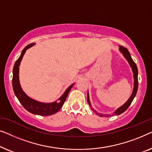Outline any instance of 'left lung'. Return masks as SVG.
<instances>
[{
	"mask_svg": "<svg viewBox=\"0 0 152 152\" xmlns=\"http://www.w3.org/2000/svg\"><path fill=\"white\" fill-rule=\"evenodd\" d=\"M119 50L122 53V55L124 57H125V59L127 60L129 64V65L131 66V68H132V71H133V73H134V89H133V92L132 93V95H131V96L129 98L127 101L123 105L121 106V107L118 108V109L115 110V111L113 113V115H110V114H102V113H99L98 112L95 111V109H93L92 107H91V102H90V99H89V95H88V94H87V101H88V103L89 106H90L91 109L93 110V112L95 113L97 115L101 116V117H110V116L111 115H120V114H121L123 113L126 111V109H128L129 107L131 104H132L133 99L136 96V93H137V91H138V68H137V66L136 64H135V62L133 61L132 57H131V55L129 53V52L128 51V50L126 48H124L123 46H122V45H119Z\"/></svg>",
	"mask_w": 152,
	"mask_h": 152,
	"instance_id": "left-lung-1",
	"label": "left lung"
}]
</instances>
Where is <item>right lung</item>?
I'll return each instance as SVG.
<instances>
[{
    "instance_id": "1",
    "label": "right lung",
    "mask_w": 152,
    "mask_h": 152,
    "mask_svg": "<svg viewBox=\"0 0 152 152\" xmlns=\"http://www.w3.org/2000/svg\"><path fill=\"white\" fill-rule=\"evenodd\" d=\"M35 43H31L27 45L25 48L23 50L20 56L18 59L16 60L15 64H14L13 68V78H12V86H13L14 92L15 95L17 97L18 101L21 104L23 107L26 109L27 111L31 113L35 114V115H50L55 114L61 109L63 106L64 102L66 101V97L68 96V93L70 92V89L73 86L74 84L68 87L66 89L65 92L61 95V97L59 98L57 101L54 102L52 103H43L40 102L37 100H34L30 97H28L24 91H23L20 85L19 82V66L21 61L22 58L23 57L26 51L30 48L32 47Z\"/></svg>"
}]
</instances>
